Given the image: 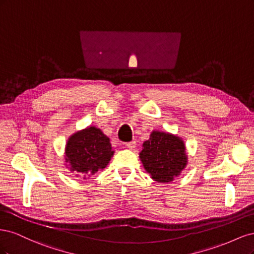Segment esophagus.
Listing matches in <instances>:
<instances>
[{
    "label": "esophagus",
    "mask_w": 254,
    "mask_h": 254,
    "mask_svg": "<svg viewBox=\"0 0 254 254\" xmlns=\"http://www.w3.org/2000/svg\"><path fill=\"white\" fill-rule=\"evenodd\" d=\"M126 146H127V147H128L129 149H133V148H135V146H136V142H135V141L128 142V143H126Z\"/></svg>",
    "instance_id": "obj_1"
}]
</instances>
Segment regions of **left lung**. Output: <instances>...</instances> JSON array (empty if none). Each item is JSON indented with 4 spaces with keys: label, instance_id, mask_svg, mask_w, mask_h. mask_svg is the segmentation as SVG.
<instances>
[{
    "label": "left lung",
    "instance_id": "8db88e82",
    "mask_svg": "<svg viewBox=\"0 0 254 254\" xmlns=\"http://www.w3.org/2000/svg\"><path fill=\"white\" fill-rule=\"evenodd\" d=\"M140 159L146 172L158 182H171L187 165L186 146L178 136L153 131L143 144Z\"/></svg>",
    "mask_w": 254,
    "mask_h": 254
}]
</instances>
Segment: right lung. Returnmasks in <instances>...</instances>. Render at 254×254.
I'll use <instances>...</instances> for the list:
<instances>
[{
  "label": "right lung",
  "instance_id": "add662e5",
  "mask_svg": "<svg viewBox=\"0 0 254 254\" xmlns=\"http://www.w3.org/2000/svg\"><path fill=\"white\" fill-rule=\"evenodd\" d=\"M112 156L109 137L95 127L73 134L65 147V160L70 163L71 171L83 179L105 168Z\"/></svg>",
  "mask_w": 254,
  "mask_h": 254
}]
</instances>
